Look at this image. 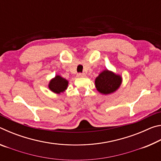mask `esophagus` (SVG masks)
Listing matches in <instances>:
<instances>
[{
	"label": "esophagus",
	"mask_w": 161,
	"mask_h": 161,
	"mask_svg": "<svg viewBox=\"0 0 161 161\" xmlns=\"http://www.w3.org/2000/svg\"><path fill=\"white\" fill-rule=\"evenodd\" d=\"M77 77H85L86 75L83 74V73H79V74H77Z\"/></svg>",
	"instance_id": "esophagus-1"
}]
</instances>
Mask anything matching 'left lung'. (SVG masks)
Returning a JSON list of instances; mask_svg holds the SVG:
<instances>
[{
	"label": "left lung",
	"mask_w": 161,
	"mask_h": 161,
	"mask_svg": "<svg viewBox=\"0 0 161 161\" xmlns=\"http://www.w3.org/2000/svg\"><path fill=\"white\" fill-rule=\"evenodd\" d=\"M122 77L111 70H103L95 79L94 83L97 90L105 95L111 94L118 90L122 84Z\"/></svg>",
	"instance_id": "8db88e82"
}]
</instances>
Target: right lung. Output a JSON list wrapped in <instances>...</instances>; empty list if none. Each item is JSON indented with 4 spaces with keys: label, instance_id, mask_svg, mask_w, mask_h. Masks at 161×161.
Listing matches in <instances>:
<instances>
[{
    "label": "right lung",
    "instance_id": "1",
    "mask_svg": "<svg viewBox=\"0 0 161 161\" xmlns=\"http://www.w3.org/2000/svg\"><path fill=\"white\" fill-rule=\"evenodd\" d=\"M69 81L66 79L61 77L60 75H57L54 78L51 79L49 81L48 88L51 92L55 94L63 93L68 87Z\"/></svg>",
    "mask_w": 161,
    "mask_h": 161
}]
</instances>
